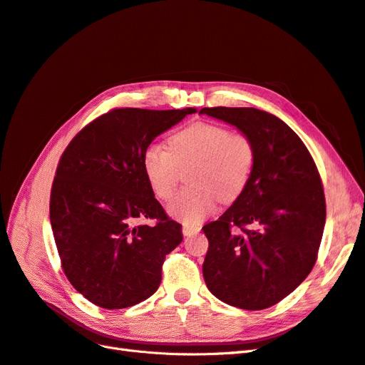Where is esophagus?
<instances>
[{
    "label": "esophagus",
    "mask_w": 365,
    "mask_h": 365,
    "mask_svg": "<svg viewBox=\"0 0 365 365\" xmlns=\"http://www.w3.org/2000/svg\"><path fill=\"white\" fill-rule=\"evenodd\" d=\"M200 230H201V227H200V225L182 224V235H184V236H192V235L200 233Z\"/></svg>",
    "instance_id": "esophagus-1"
}]
</instances>
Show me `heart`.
Segmentation results:
<instances>
[{"label": "heart", "mask_w": 365, "mask_h": 365, "mask_svg": "<svg viewBox=\"0 0 365 365\" xmlns=\"http://www.w3.org/2000/svg\"><path fill=\"white\" fill-rule=\"evenodd\" d=\"M256 163L251 138L225 126L197 121L170 135L169 148L152 143L143 152V170L150 189L160 200L172 196L178 169L195 164L187 189L168 205L172 217L197 224L215 212L217 200L231 202L248 185Z\"/></svg>", "instance_id": "1"}]
</instances>
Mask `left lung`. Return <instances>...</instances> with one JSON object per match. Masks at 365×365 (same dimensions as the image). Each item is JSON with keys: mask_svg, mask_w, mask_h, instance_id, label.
I'll list each match as a JSON object with an SVG mask.
<instances>
[{"mask_svg": "<svg viewBox=\"0 0 365 365\" xmlns=\"http://www.w3.org/2000/svg\"><path fill=\"white\" fill-rule=\"evenodd\" d=\"M200 114L235 126L256 148L245 190L202 227L204 280L220 302L260 311L288 297L314 268L326 224L322 180L304 143L279 117L225 106Z\"/></svg>", "mask_w": 365, "mask_h": 365, "instance_id": "left-lung-1", "label": "left lung"}]
</instances>
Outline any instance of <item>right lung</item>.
Returning a JSON list of instances; mask_svg holds the SVG:
<instances>
[{"label":"right lung","instance_id":"1","mask_svg":"<svg viewBox=\"0 0 365 365\" xmlns=\"http://www.w3.org/2000/svg\"><path fill=\"white\" fill-rule=\"evenodd\" d=\"M196 108H121L96 118L62 153L50 220L62 268L76 291L103 309H125L158 289L181 225L155 200L143 152ZM157 218L153 226L141 218Z\"/></svg>","mask_w":365,"mask_h":365}]
</instances>
